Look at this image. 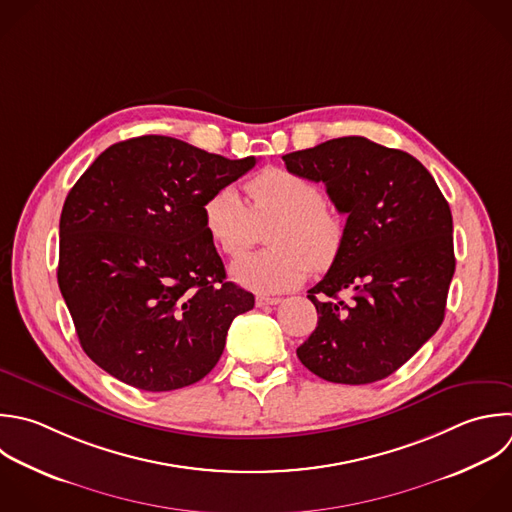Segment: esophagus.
Wrapping results in <instances>:
<instances>
[{
    "label": "esophagus",
    "instance_id": "esophagus-1",
    "mask_svg": "<svg viewBox=\"0 0 512 512\" xmlns=\"http://www.w3.org/2000/svg\"><path fill=\"white\" fill-rule=\"evenodd\" d=\"M280 302L282 298L278 296H256V306H276Z\"/></svg>",
    "mask_w": 512,
    "mask_h": 512
}]
</instances>
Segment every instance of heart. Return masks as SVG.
Wrapping results in <instances>:
<instances>
[{
  "label": "heart",
  "instance_id": "b5f03b06",
  "mask_svg": "<svg viewBox=\"0 0 512 512\" xmlns=\"http://www.w3.org/2000/svg\"><path fill=\"white\" fill-rule=\"evenodd\" d=\"M248 202L232 186L216 190L202 208L204 226L214 246L228 258H240L268 228L272 246L232 266L236 282L266 294L300 286L310 270H326L344 244L340 214L324 204L312 180L286 170L266 168L246 184Z\"/></svg>",
  "mask_w": 512,
  "mask_h": 512
}]
</instances>
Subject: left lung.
Segmentation results:
<instances>
[{
	"instance_id": "8db88e82",
	"label": "left lung",
	"mask_w": 512,
	"mask_h": 512,
	"mask_svg": "<svg viewBox=\"0 0 512 512\" xmlns=\"http://www.w3.org/2000/svg\"><path fill=\"white\" fill-rule=\"evenodd\" d=\"M282 160L286 170L324 182L348 216L338 258L308 290L318 326L296 354L328 382L382 380L444 320L456 264L448 202L414 156L360 136Z\"/></svg>"
}]
</instances>
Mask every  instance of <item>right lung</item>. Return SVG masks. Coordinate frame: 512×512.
Returning a JSON list of instances; mask_svg holds the SVG:
<instances>
[{"label":"right lung","instance_id":"right-lung-1","mask_svg":"<svg viewBox=\"0 0 512 512\" xmlns=\"http://www.w3.org/2000/svg\"><path fill=\"white\" fill-rule=\"evenodd\" d=\"M254 164L140 136L102 152L70 190L58 284L84 352L108 374L168 392L216 366L254 296L226 282L202 208Z\"/></svg>","mask_w":512,"mask_h":512}]
</instances>
